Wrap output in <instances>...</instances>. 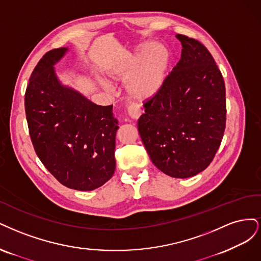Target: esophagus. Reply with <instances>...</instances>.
I'll list each match as a JSON object with an SVG mask.
<instances>
[{"label":"esophagus","mask_w":261,"mask_h":261,"mask_svg":"<svg viewBox=\"0 0 261 261\" xmlns=\"http://www.w3.org/2000/svg\"><path fill=\"white\" fill-rule=\"evenodd\" d=\"M141 114H142V111H141L139 106L131 105V106L128 107V115L132 120L139 119V117L141 116Z\"/></svg>","instance_id":"esophagus-1"}]
</instances>
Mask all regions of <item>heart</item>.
Instances as JSON below:
<instances>
[{"mask_svg":"<svg viewBox=\"0 0 261 261\" xmlns=\"http://www.w3.org/2000/svg\"><path fill=\"white\" fill-rule=\"evenodd\" d=\"M171 61L169 48L161 43H143L108 67L112 81L127 83L125 91L134 102L144 103L164 87ZM111 89L109 83H104Z\"/></svg>","mask_w":261,"mask_h":261,"instance_id":"obj_1","label":"heart"}]
</instances>
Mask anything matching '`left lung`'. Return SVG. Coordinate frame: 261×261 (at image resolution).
<instances>
[{
	"instance_id": "1",
	"label": "left lung",
	"mask_w": 261,
	"mask_h": 261,
	"mask_svg": "<svg viewBox=\"0 0 261 261\" xmlns=\"http://www.w3.org/2000/svg\"><path fill=\"white\" fill-rule=\"evenodd\" d=\"M181 60L159 93L144 104L138 129L152 163L172 178L205 170L225 129V87L214 57L198 41L176 35Z\"/></svg>"
}]
</instances>
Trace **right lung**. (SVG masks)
<instances>
[{"mask_svg": "<svg viewBox=\"0 0 261 261\" xmlns=\"http://www.w3.org/2000/svg\"><path fill=\"white\" fill-rule=\"evenodd\" d=\"M68 51L55 48L41 58L31 73L24 108L42 164L63 186L92 191L115 172L118 120L113 105H96L58 79L54 66Z\"/></svg>", "mask_w": 261, "mask_h": 261, "instance_id": "add662e5", "label": "right lung"}]
</instances>
